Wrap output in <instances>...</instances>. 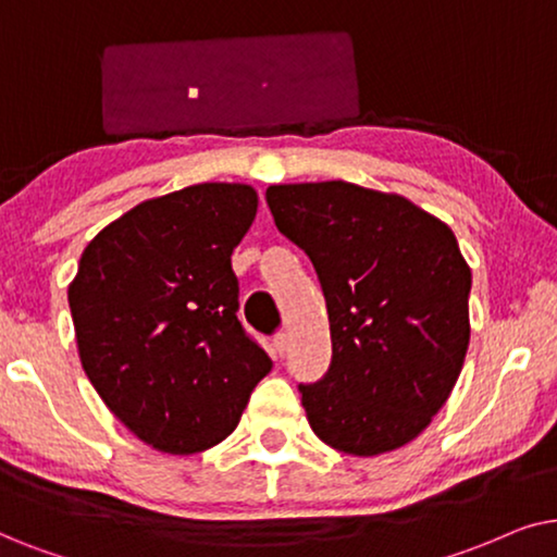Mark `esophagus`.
<instances>
[{
    "instance_id": "1",
    "label": "esophagus",
    "mask_w": 557,
    "mask_h": 557,
    "mask_svg": "<svg viewBox=\"0 0 557 557\" xmlns=\"http://www.w3.org/2000/svg\"><path fill=\"white\" fill-rule=\"evenodd\" d=\"M272 346H274V354L285 356L287 354V333H277L272 341Z\"/></svg>"
}]
</instances>
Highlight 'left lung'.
I'll return each mask as SVG.
<instances>
[{
	"instance_id": "obj_1",
	"label": "left lung",
	"mask_w": 557,
	"mask_h": 557,
	"mask_svg": "<svg viewBox=\"0 0 557 557\" xmlns=\"http://www.w3.org/2000/svg\"><path fill=\"white\" fill-rule=\"evenodd\" d=\"M274 224L306 249L329 308L333 359L300 384L325 446L403 448L430 425L471 338V270L448 224L397 193L346 181L267 188Z\"/></svg>"
}]
</instances>
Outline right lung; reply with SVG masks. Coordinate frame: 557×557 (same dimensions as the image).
I'll use <instances>...</instances> for the list:
<instances>
[{
  "label": "right lung",
  "instance_id": "1",
  "mask_svg": "<svg viewBox=\"0 0 557 557\" xmlns=\"http://www.w3.org/2000/svg\"><path fill=\"white\" fill-rule=\"evenodd\" d=\"M257 203L244 183L137 203L88 242L69 285L86 376L160 454H201L228 438L272 369L236 318L232 251Z\"/></svg>",
  "mask_w": 557,
  "mask_h": 557
}]
</instances>
